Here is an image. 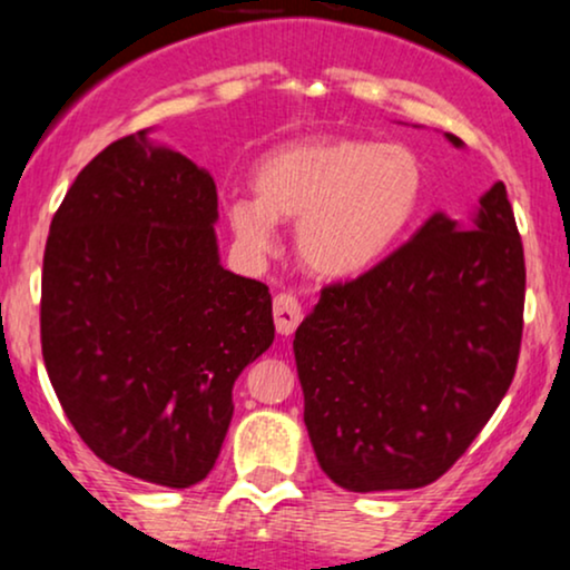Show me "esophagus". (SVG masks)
<instances>
[{
	"mask_svg": "<svg viewBox=\"0 0 570 570\" xmlns=\"http://www.w3.org/2000/svg\"><path fill=\"white\" fill-rule=\"evenodd\" d=\"M273 318H276L278 335H292L297 330V324L303 322V307L292 294H278L273 299Z\"/></svg>",
	"mask_w": 570,
	"mask_h": 570,
	"instance_id": "esophagus-1",
	"label": "esophagus"
}]
</instances>
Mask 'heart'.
I'll return each mask as SVG.
<instances>
[{
  "label": "heart",
  "mask_w": 570,
  "mask_h": 570,
  "mask_svg": "<svg viewBox=\"0 0 570 570\" xmlns=\"http://www.w3.org/2000/svg\"><path fill=\"white\" fill-rule=\"evenodd\" d=\"M254 195L225 203L227 225L248 257L276 252V219L297 222V257L322 278L375 267L423 198V166L402 144L305 139L271 149L252 174Z\"/></svg>",
  "instance_id": "obj_1"
}]
</instances>
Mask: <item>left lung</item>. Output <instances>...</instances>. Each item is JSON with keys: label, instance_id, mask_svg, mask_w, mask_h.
I'll return each mask as SVG.
<instances>
[{"label": "left lung", "instance_id": "8db88e82", "mask_svg": "<svg viewBox=\"0 0 570 570\" xmlns=\"http://www.w3.org/2000/svg\"><path fill=\"white\" fill-rule=\"evenodd\" d=\"M522 305L525 254L503 181L466 225L434 214L364 276L324 286L294 335L324 474L353 493L440 480L512 385Z\"/></svg>", "mask_w": 570, "mask_h": 570}]
</instances>
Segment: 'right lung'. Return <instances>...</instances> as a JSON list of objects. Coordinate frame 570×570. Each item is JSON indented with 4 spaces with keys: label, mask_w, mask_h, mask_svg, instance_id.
I'll use <instances>...</instances> for the list:
<instances>
[{
    "label": "right lung",
    "mask_w": 570,
    "mask_h": 570,
    "mask_svg": "<svg viewBox=\"0 0 570 570\" xmlns=\"http://www.w3.org/2000/svg\"><path fill=\"white\" fill-rule=\"evenodd\" d=\"M206 168L122 136L77 174L42 263V356L82 442L136 480L214 469L233 385L276 337L263 281L219 263Z\"/></svg>",
    "instance_id": "obj_1"
}]
</instances>
